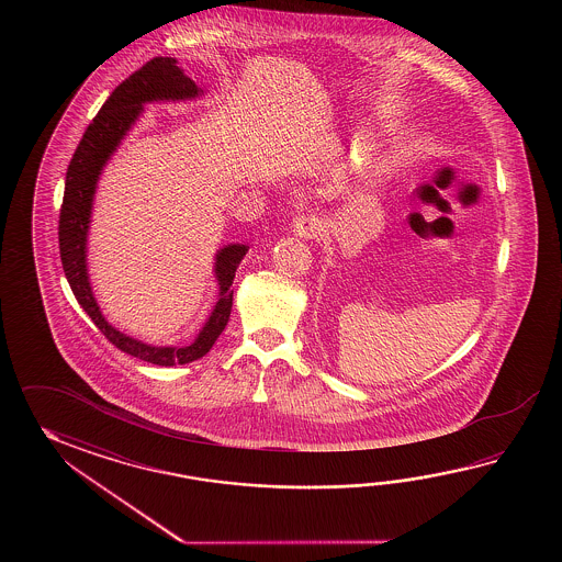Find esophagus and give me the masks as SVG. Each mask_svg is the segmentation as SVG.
<instances>
[{
    "label": "esophagus",
    "mask_w": 562,
    "mask_h": 562,
    "mask_svg": "<svg viewBox=\"0 0 562 562\" xmlns=\"http://www.w3.org/2000/svg\"><path fill=\"white\" fill-rule=\"evenodd\" d=\"M293 231L297 233L299 237H305V239H313V237H317V235H322V223L317 221V218H313V216H301L295 221V225H293Z\"/></svg>",
    "instance_id": "obj_1"
}]
</instances>
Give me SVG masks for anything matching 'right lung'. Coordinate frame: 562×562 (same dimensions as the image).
I'll return each instance as SVG.
<instances>
[{
    "mask_svg": "<svg viewBox=\"0 0 562 562\" xmlns=\"http://www.w3.org/2000/svg\"><path fill=\"white\" fill-rule=\"evenodd\" d=\"M199 88L191 78L180 70L175 58H153L143 68L131 74L116 90L110 94L104 106L98 110L94 120L88 124L82 140L78 144L66 172L64 201L60 209L61 267L68 283L72 286L74 297L90 315L95 327L104 334L112 346L128 353L132 358L143 359L155 366H179L203 358L213 347L216 337L223 334L233 307V279L245 257V245H228L216 255V279H218V301L211 313L203 331L189 347H153L140 344L132 337L116 331L95 305L92 289L86 273V233L90 223L95 180L106 165L110 155L116 150L122 136L138 119L144 102L150 100H182L194 98Z\"/></svg>",
    "mask_w": 562,
    "mask_h": 562,
    "instance_id": "right-lung-1",
    "label": "right lung"
}]
</instances>
